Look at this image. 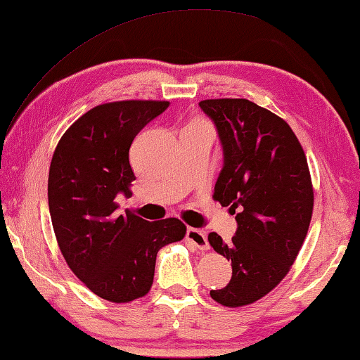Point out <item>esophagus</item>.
Listing matches in <instances>:
<instances>
[{
	"instance_id": "esophagus-1",
	"label": "esophagus",
	"mask_w": 360,
	"mask_h": 360,
	"mask_svg": "<svg viewBox=\"0 0 360 360\" xmlns=\"http://www.w3.org/2000/svg\"><path fill=\"white\" fill-rule=\"evenodd\" d=\"M186 238L191 243L195 245L198 250H202V252H207V250L210 248L207 236H205V232L200 231V229H193V227H189V229H187V233H186Z\"/></svg>"
}]
</instances>
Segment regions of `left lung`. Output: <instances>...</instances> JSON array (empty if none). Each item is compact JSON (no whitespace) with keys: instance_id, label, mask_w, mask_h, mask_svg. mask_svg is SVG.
I'll return each mask as SVG.
<instances>
[{"instance_id":"obj_1","label":"left lung","mask_w":360,"mask_h":360,"mask_svg":"<svg viewBox=\"0 0 360 360\" xmlns=\"http://www.w3.org/2000/svg\"><path fill=\"white\" fill-rule=\"evenodd\" d=\"M198 105L214 122L224 153L213 198L238 211L231 242L208 236L232 266L229 283L210 295L226 307L247 306L283 281L303 247L314 208L309 167L290 124L267 108L248 99Z\"/></svg>"}]
</instances>
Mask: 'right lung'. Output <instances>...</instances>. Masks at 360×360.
I'll use <instances>...</instances> for the list:
<instances>
[{
    "label": "right lung",
    "mask_w": 360,
    "mask_h": 360,
    "mask_svg": "<svg viewBox=\"0 0 360 360\" xmlns=\"http://www.w3.org/2000/svg\"><path fill=\"white\" fill-rule=\"evenodd\" d=\"M168 107V101L96 105L65 131L51 160L48 202L60 253L91 292L112 303L149 293L158 250L186 236L178 218L149 222L131 210L117 213L118 193L133 195V139Z\"/></svg>",
    "instance_id": "obj_1"
}]
</instances>
